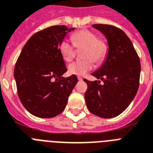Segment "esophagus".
<instances>
[{"instance_id":"obj_1","label":"esophagus","mask_w":153,"mask_h":153,"mask_svg":"<svg viewBox=\"0 0 153 153\" xmlns=\"http://www.w3.org/2000/svg\"><path fill=\"white\" fill-rule=\"evenodd\" d=\"M77 79H78V80H79V81H82V80H83V78L80 77V76H78Z\"/></svg>"}]
</instances>
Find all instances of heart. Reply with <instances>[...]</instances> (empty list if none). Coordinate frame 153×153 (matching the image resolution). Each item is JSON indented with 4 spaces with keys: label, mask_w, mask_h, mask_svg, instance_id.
Listing matches in <instances>:
<instances>
[{
    "label": "heart",
    "mask_w": 153,
    "mask_h": 153,
    "mask_svg": "<svg viewBox=\"0 0 153 153\" xmlns=\"http://www.w3.org/2000/svg\"><path fill=\"white\" fill-rule=\"evenodd\" d=\"M73 44L66 39L59 42L58 49L62 58L65 62H71L75 56L74 45L76 49H83L81 57L84 59L71 63L68 67L69 74L83 76L93 69L94 62L97 65L102 64L109 52V46L105 39L98 37L95 31L83 29L73 33L71 36Z\"/></svg>",
    "instance_id": "obj_1"
}]
</instances>
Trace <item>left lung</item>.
I'll list each match as a JSON object with an SVG mask.
<instances>
[{
  "label": "left lung",
  "mask_w": 153,
  "mask_h": 153,
  "mask_svg": "<svg viewBox=\"0 0 153 153\" xmlns=\"http://www.w3.org/2000/svg\"><path fill=\"white\" fill-rule=\"evenodd\" d=\"M107 39L109 52L104 63L91 73L102 80L89 81L84 99L88 109L100 118H111L126 109L139 88L140 62L133 43L120 28L108 24H93Z\"/></svg>",
  "instance_id": "left-lung-1"
}]
</instances>
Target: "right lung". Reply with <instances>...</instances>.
<instances>
[{
    "label": "right lung",
    "mask_w": 153,
    "mask_h": 153,
    "mask_svg": "<svg viewBox=\"0 0 153 153\" xmlns=\"http://www.w3.org/2000/svg\"><path fill=\"white\" fill-rule=\"evenodd\" d=\"M74 28L57 25L31 36L16 63L14 77L22 104L39 118H53L64 111L78 82L76 75L62 77L67 71L58 45Z\"/></svg>",
    "instance_id": "right-lung-1"
}]
</instances>
